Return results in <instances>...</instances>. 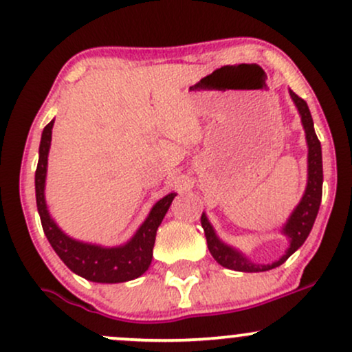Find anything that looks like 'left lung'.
<instances>
[{
    "label": "left lung",
    "instance_id": "8db88e82",
    "mask_svg": "<svg viewBox=\"0 0 352 352\" xmlns=\"http://www.w3.org/2000/svg\"><path fill=\"white\" fill-rule=\"evenodd\" d=\"M289 96H292L294 106H296L298 112L301 116V124L305 129L306 134V144H308V184H306V190L302 193L300 204L293 210L286 223L283 225L281 233L288 238L289 246L280 260L273 261L272 265H258L253 263L246 254H243L240 250L233 248L221 241L215 233V228L208 221L205 213H201V227H204L205 236H207V245L212 256L215 258L217 263L228 270H235V272H245V273H260L268 272V270L276 268L285 263L292 254L296 252L300 246L305 243L308 238L311 228H313L314 220L318 217L319 205H321V195H322V155H321V142L318 140L316 132H314L313 117H311L308 104L289 89Z\"/></svg>",
    "mask_w": 352,
    "mask_h": 352
}]
</instances>
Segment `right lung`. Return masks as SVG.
<instances>
[{
  "instance_id": "1",
  "label": "right lung",
  "mask_w": 352,
  "mask_h": 352,
  "mask_svg": "<svg viewBox=\"0 0 352 352\" xmlns=\"http://www.w3.org/2000/svg\"><path fill=\"white\" fill-rule=\"evenodd\" d=\"M54 120L44 127L39 144V160L36 168V205H38L41 225L52 250L64 261L72 273L94 283H124L139 278L152 263V250L155 243L157 228L162 223L165 213L172 205L177 193H168L153 205L151 213L127 243L119 246H102L86 243L63 232L52 220L47 210L44 187H46L47 155L51 147V134Z\"/></svg>"
}]
</instances>
